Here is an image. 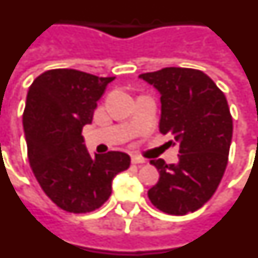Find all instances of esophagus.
Instances as JSON below:
<instances>
[{
    "label": "esophagus",
    "mask_w": 258,
    "mask_h": 258,
    "mask_svg": "<svg viewBox=\"0 0 258 258\" xmlns=\"http://www.w3.org/2000/svg\"><path fill=\"white\" fill-rule=\"evenodd\" d=\"M131 162H133L134 165H139V164H146V160L139 157V156H133L131 157Z\"/></svg>",
    "instance_id": "obj_1"
}]
</instances>
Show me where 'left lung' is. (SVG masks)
I'll return each instance as SVG.
<instances>
[{
	"label": "left lung",
	"instance_id": "left-lung-1",
	"mask_svg": "<svg viewBox=\"0 0 258 258\" xmlns=\"http://www.w3.org/2000/svg\"><path fill=\"white\" fill-rule=\"evenodd\" d=\"M139 77L161 94L160 133L179 148L176 165L151 160L160 178L149 201L170 215L194 213L214 196L228 162L233 124L226 96L198 69L169 67Z\"/></svg>",
	"mask_w": 258,
	"mask_h": 258
}]
</instances>
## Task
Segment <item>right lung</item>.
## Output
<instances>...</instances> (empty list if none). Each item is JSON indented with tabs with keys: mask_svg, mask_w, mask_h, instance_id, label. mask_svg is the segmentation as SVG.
I'll use <instances>...</instances> for the list:
<instances>
[{
	"mask_svg": "<svg viewBox=\"0 0 258 258\" xmlns=\"http://www.w3.org/2000/svg\"><path fill=\"white\" fill-rule=\"evenodd\" d=\"M114 79L51 69L38 76L27 93L23 130L30 166L47 197L68 213L99 209L111 196L112 178L131 162L118 151L90 156L81 135Z\"/></svg>",
	"mask_w": 258,
	"mask_h": 258,
	"instance_id": "add662e5",
	"label": "right lung"
}]
</instances>
